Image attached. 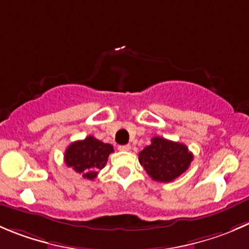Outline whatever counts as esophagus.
<instances>
[{
  "instance_id": "34e87169",
  "label": "esophagus",
  "mask_w": 249,
  "mask_h": 249,
  "mask_svg": "<svg viewBox=\"0 0 249 249\" xmlns=\"http://www.w3.org/2000/svg\"><path fill=\"white\" fill-rule=\"evenodd\" d=\"M131 149V145L129 144H126V145H118V150L121 151H128Z\"/></svg>"
}]
</instances>
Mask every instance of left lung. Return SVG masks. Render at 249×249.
Instances as JSON below:
<instances>
[{
  "instance_id": "8db88e82",
  "label": "left lung",
  "mask_w": 249,
  "mask_h": 249,
  "mask_svg": "<svg viewBox=\"0 0 249 249\" xmlns=\"http://www.w3.org/2000/svg\"><path fill=\"white\" fill-rule=\"evenodd\" d=\"M193 154L184 144L154 137L150 145L139 153V162L146 174L158 182H171L189 167Z\"/></svg>"
}]
</instances>
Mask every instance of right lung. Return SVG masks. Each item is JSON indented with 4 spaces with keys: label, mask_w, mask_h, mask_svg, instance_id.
Instances as JSON below:
<instances>
[{
    "label": "right lung",
    "mask_w": 249,
    "mask_h": 249,
    "mask_svg": "<svg viewBox=\"0 0 249 249\" xmlns=\"http://www.w3.org/2000/svg\"><path fill=\"white\" fill-rule=\"evenodd\" d=\"M113 151L111 144L104 143L93 136L71 144L65 153V162L84 178L94 179L107 162L108 155Z\"/></svg>",
    "instance_id": "add662e5"
}]
</instances>
